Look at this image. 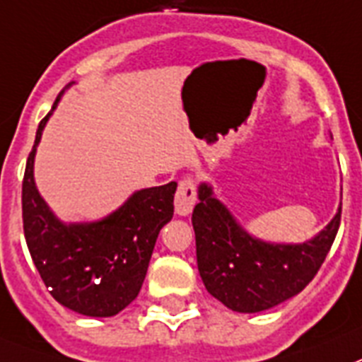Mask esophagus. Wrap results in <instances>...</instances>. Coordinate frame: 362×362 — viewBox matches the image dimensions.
Wrapping results in <instances>:
<instances>
[{
  "label": "esophagus",
  "mask_w": 362,
  "mask_h": 362,
  "mask_svg": "<svg viewBox=\"0 0 362 362\" xmlns=\"http://www.w3.org/2000/svg\"><path fill=\"white\" fill-rule=\"evenodd\" d=\"M194 202H197V184L193 178L187 177L178 184L177 194H175V211L182 216L189 215L193 211Z\"/></svg>",
  "instance_id": "esophagus-1"
}]
</instances>
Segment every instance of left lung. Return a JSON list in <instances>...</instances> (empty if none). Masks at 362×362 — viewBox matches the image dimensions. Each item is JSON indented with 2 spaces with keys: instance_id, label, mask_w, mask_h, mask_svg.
Returning a JSON list of instances; mask_svg holds the SVG:
<instances>
[{
  "instance_id": "8db88e82",
  "label": "left lung",
  "mask_w": 362,
  "mask_h": 362,
  "mask_svg": "<svg viewBox=\"0 0 362 362\" xmlns=\"http://www.w3.org/2000/svg\"><path fill=\"white\" fill-rule=\"evenodd\" d=\"M193 209L197 264L206 290L229 310L257 313L300 293L325 262L341 224L337 215L304 244H268L247 235L231 213L199 187Z\"/></svg>"
}]
</instances>
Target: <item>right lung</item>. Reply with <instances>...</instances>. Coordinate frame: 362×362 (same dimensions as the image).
Listing matches in <instances>:
<instances>
[{"label":"right lung","instance_id":"right-lung-1","mask_svg":"<svg viewBox=\"0 0 362 362\" xmlns=\"http://www.w3.org/2000/svg\"><path fill=\"white\" fill-rule=\"evenodd\" d=\"M40 122L27 158L21 211L30 257L50 295L89 317H112L133 303L146 279L160 229L173 218L177 182L136 191L100 222H59L34 184V155L49 116Z\"/></svg>","mask_w":362,"mask_h":362}]
</instances>
